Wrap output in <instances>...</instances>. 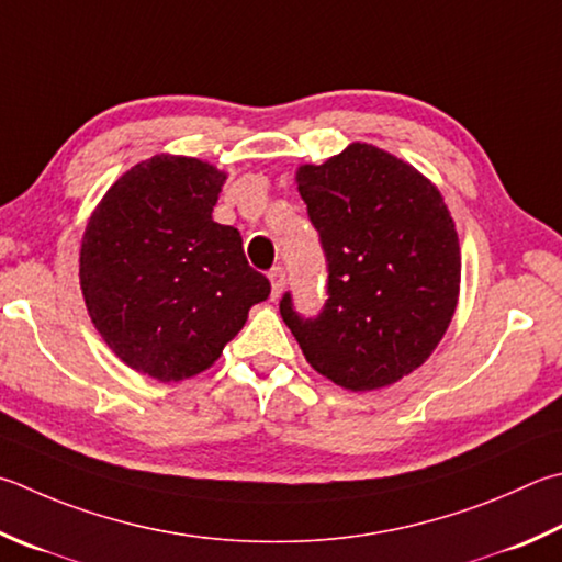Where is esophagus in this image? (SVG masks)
Here are the masks:
<instances>
[{
  "label": "esophagus",
  "mask_w": 562,
  "mask_h": 562,
  "mask_svg": "<svg viewBox=\"0 0 562 562\" xmlns=\"http://www.w3.org/2000/svg\"><path fill=\"white\" fill-rule=\"evenodd\" d=\"M268 278H270V284H272V297H280L282 294V288H284V268H272L270 272H268Z\"/></svg>",
  "instance_id": "obj_1"
}]
</instances>
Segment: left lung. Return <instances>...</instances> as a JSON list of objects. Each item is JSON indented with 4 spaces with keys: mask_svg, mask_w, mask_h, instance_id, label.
<instances>
[{
    "mask_svg": "<svg viewBox=\"0 0 562 562\" xmlns=\"http://www.w3.org/2000/svg\"><path fill=\"white\" fill-rule=\"evenodd\" d=\"M319 233L326 300L304 316L280 300L314 371L349 391L391 385L425 363L450 326L459 292V243L430 181L387 151L356 142L297 171Z\"/></svg>",
    "mask_w": 562,
    "mask_h": 562,
    "instance_id": "8db88e82",
    "label": "left lung"
}]
</instances>
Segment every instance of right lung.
I'll use <instances>...</instances> for the list:
<instances>
[{"instance_id":"obj_1","label":"right lung","mask_w":562,"mask_h":562,"mask_svg":"<svg viewBox=\"0 0 562 562\" xmlns=\"http://www.w3.org/2000/svg\"><path fill=\"white\" fill-rule=\"evenodd\" d=\"M223 179L206 161L151 157L112 183L86 228L90 319L122 361L157 381L209 369L270 294L238 228L211 216Z\"/></svg>"}]
</instances>
